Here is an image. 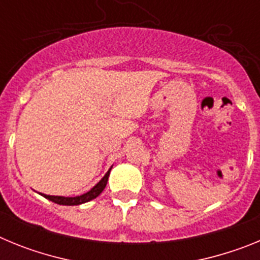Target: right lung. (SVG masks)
I'll use <instances>...</instances> for the list:
<instances>
[{
  "mask_svg": "<svg viewBox=\"0 0 260 260\" xmlns=\"http://www.w3.org/2000/svg\"><path fill=\"white\" fill-rule=\"evenodd\" d=\"M109 171L107 172L104 177L102 178V181L98 183L96 186H93L92 189L89 190L88 192L83 195H79V197H74V198H66V197H54V195H45V194H41L44 198L49 199V201L54 202L57 204H62V206H78V204H82V203H86L88 201H92L95 199L96 197L102 194L103 190L105 189V186H107L108 182V177H109Z\"/></svg>",
  "mask_w": 260,
  "mask_h": 260,
  "instance_id": "obj_1",
  "label": "right lung"
}]
</instances>
